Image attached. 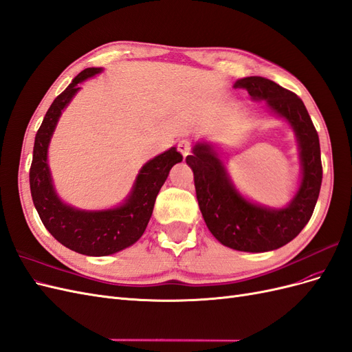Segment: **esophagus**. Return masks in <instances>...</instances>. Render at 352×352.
Wrapping results in <instances>:
<instances>
[{
    "label": "esophagus",
    "mask_w": 352,
    "mask_h": 352,
    "mask_svg": "<svg viewBox=\"0 0 352 352\" xmlns=\"http://www.w3.org/2000/svg\"><path fill=\"white\" fill-rule=\"evenodd\" d=\"M190 146H192V145H190V142L188 140H182V141H179V144H177V150L184 157H186V155L190 154Z\"/></svg>",
    "instance_id": "1"
}]
</instances>
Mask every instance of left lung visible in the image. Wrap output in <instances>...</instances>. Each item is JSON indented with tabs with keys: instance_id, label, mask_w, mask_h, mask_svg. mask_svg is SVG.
<instances>
[{
	"instance_id": "8db88e82",
	"label": "left lung",
	"mask_w": 352,
	"mask_h": 352,
	"mask_svg": "<svg viewBox=\"0 0 352 352\" xmlns=\"http://www.w3.org/2000/svg\"><path fill=\"white\" fill-rule=\"evenodd\" d=\"M252 101L291 127L300 157L301 177L292 199L283 207L260 204L245 197L223 162L219 144L197 141L186 164L194 172L198 206L208 230L220 243L243 252H265L291 242L311 219L322 186L320 142L301 98L273 80L260 76L238 79Z\"/></svg>"
}]
</instances>
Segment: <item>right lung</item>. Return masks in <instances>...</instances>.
Returning <instances> with one entry per match:
<instances>
[{"label": "right lung", "mask_w": 352, "mask_h": 352, "mask_svg": "<svg viewBox=\"0 0 352 352\" xmlns=\"http://www.w3.org/2000/svg\"><path fill=\"white\" fill-rule=\"evenodd\" d=\"M102 72V67L85 69L52 101L35 136L34 160L29 173L32 199L47 230L69 250L89 257H105L140 241L168 172L182 162L176 146L155 155L140 168L131 192L119 206L111 208L85 210L60 198L48 164L51 138L63 111L80 91L79 85Z\"/></svg>", "instance_id": "right-lung-1"}]
</instances>
